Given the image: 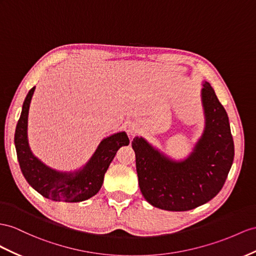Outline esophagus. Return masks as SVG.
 I'll use <instances>...</instances> for the list:
<instances>
[{"label": "esophagus", "instance_id": "34e87169", "mask_svg": "<svg viewBox=\"0 0 256 256\" xmlns=\"http://www.w3.org/2000/svg\"><path fill=\"white\" fill-rule=\"evenodd\" d=\"M138 130V124L136 122H128V132L130 135H134Z\"/></svg>", "mask_w": 256, "mask_h": 256}]
</instances>
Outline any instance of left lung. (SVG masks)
I'll return each mask as SVG.
<instances>
[{
	"mask_svg": "<svg viewBox=\"0 0 256 256\" xmlns=\"http://www.w3.org/2000/svg\"><path fill=\"white\" fill-rule=\"evenodd\" d=\"M200 96L204 128L184 159L172 158L142 136L132 142L140 192L154 208L180 212L204 204L230 171L234 147L226 110L208 81Z\"/></svg>",
	"mask_w": 256,
	"mask_h": 256,
	"instance_id": "1",
	"label": "left lung"
}]
</instances>
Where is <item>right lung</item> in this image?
<instances>
[{
    "label": "right lung",
    "mask_w": 256,
    "mask_h": 256,
    "mask_svg": "<svg viewBox=\"0 0 256 256\" xmlns=\"http://www.w3.org/2000/svg\"><path fill=\"white\" fill-rule=\"evenodd\" d=\"M36 86L26 96L15 132V147L22 172L29 185L43 196L54 201L81 202L102 188L104 173L119 148L128 146V134L121 130L104 137L88 162L74 171H58L45 164L32 152L28 137V118Z\"/></svg>",
    "instance_id": "right-lung-1"
}]
</instances>
